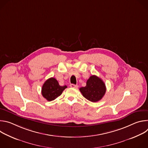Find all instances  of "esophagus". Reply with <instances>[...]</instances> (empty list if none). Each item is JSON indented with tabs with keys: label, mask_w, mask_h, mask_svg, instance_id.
Returning a JSON list of instances; mask_svg holds the SVG:
<instances>
[{
	"label": "esophagus",
	"mask_w": 148,
	"mask_h": 148,
	"mask_svg": "<svg viewBox=\"0 0 148 148\" xmlns=\"http://www.w3.org/2000/svg\"><path fill=\"white\" fill-rule=\"evenodd\" d=\"M70 87L71 88H77L78 87V86L77 85H75V84H70Z\"/></svg>",
	"instance_id": "34e87169"
}]
</instances>
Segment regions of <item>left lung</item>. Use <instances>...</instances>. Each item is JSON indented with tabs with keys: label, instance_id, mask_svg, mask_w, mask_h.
I'll use <instances>...</instances> for the list:
<instances>
[{
	"label": "left lung",
	"instance_id": "8db88e82",
	"mask_svg": "<svg viewBox=\"0 0 148 148\" xmlns=\"http://www.w3.org/2000/svg\"><path fill=\"white\" fill-rule=\"evenodd\" d=\"M83 97L91 102H96L101 100L106 92L103 81L96 75H91L87 81L86 86L79 88Z\"/></svg>",
	"mask_w": 148,
	"mask_h": 148
}]
</instances>
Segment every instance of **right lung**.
Segmentation results:
<instances>
[{
  "label": "right lung",
  "mask_w": 148,
  "mask_h": 148,
  "mask_svg": "<svg viewBox=\"0 0 148 148\" xmlns=\"http://www.w3.org/2000/svg\"><path fill=\"white\" fill-rule=\"evenodd\" d=\"M67 87L66 86H60L57 80L51 77L44 83L41 88V94L48 101H51L59 97Z\"/></svg>",
  "instance_id": "add662e5"
}]
</instances>
